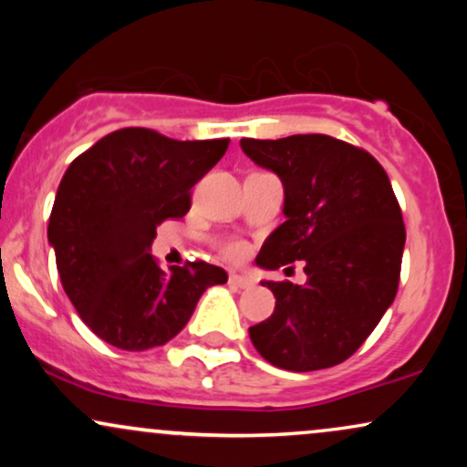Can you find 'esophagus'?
<instances>
[{
  "mask_svg": "<svg viewBox=\"0 0 467 467\" xmlns=\"http://www.w3.org/2000/svg\"><path fill=\"white\" fill-rule=\"evenodd\" d=\"M228 283L230 287H237V289H250L252 287V281L248 276H241V275H230L228 276Z\"/></svg>",
  "mask_w": 467,
  "mask_h": 467,
  "instance_id": "1",
  "label": "esophagus"
}]
</instances>
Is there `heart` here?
I'll use <instances>...</instances> for the list:
<instances>
[{"mask_svg":"<svg viewBox=\"0 0 467 467\" xmlns=\"http://www.w3.org/2000/svg\"><path fill=\"white\" fill-rule=\"evenodd\" d=\"M219 250H222V254L226 256V259H233V261L244 259L245 254V245L241 244V241H222Z\"/></svg>","mask_w":467,"mask_h":467,"instance_id":"heart-1","label":"heart"}]
</instances>
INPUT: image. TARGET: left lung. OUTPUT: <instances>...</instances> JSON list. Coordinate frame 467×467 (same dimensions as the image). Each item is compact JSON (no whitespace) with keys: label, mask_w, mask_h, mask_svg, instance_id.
Here are the masks:
<instances>
[{"label":"left lung","mask_w":467,"mask_h":467,"mask_svg":"<svg viewBox=\"0 0 467 467\" xmlns=\"http://www.w3.org/2000/svg\"><path fill=\"white\" fill-rule=\"evenodd\" d=\"M252 162L275 171L287 219L267 237L265 270L303 261L305 285L265 281L275 312L250 327L254 349L285 371H318L353 356L393 303L406 228L387 171L371 153L325 133L244 138Z\"/></svg>","instance_id":"1"}]
</instances>
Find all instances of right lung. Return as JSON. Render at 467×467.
Wrapping results in <instances>:
<instances>
[{
    "mask_svg": "<svg viewBox=\"0 0 467 467\" xmlns=\"http://www.w3.org/2000/svg\"><path fill=\"white\" fill-rule=\"evenodd\" d=\"M228 142L125 127L67 166L47 241L67 298L100 340L125 351L164 345L184 329L202 294L228 281L206 261L162 270L149 254L155 228L189 213L191 189Z\"/></svg>",
    "mask_w": 467,
    "mask_h": 467,
    "instance_id": "right-lung-1",
    "label": "right lung"
}]
</instances>
